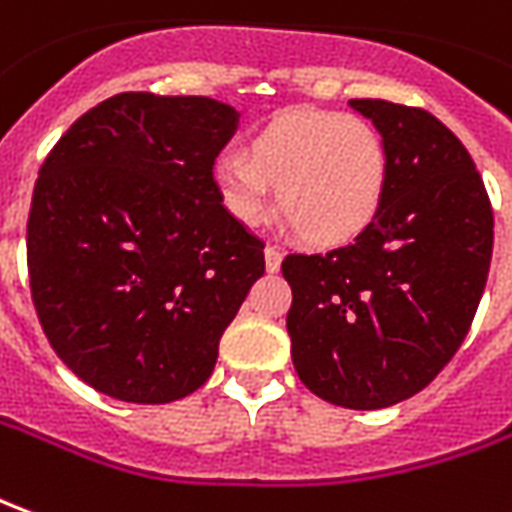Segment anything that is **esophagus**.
Segmentation results:
<instances>
[{
	"label": "esophagus",
	"instance_id": "34e87169",
	"mask_svg": "<svg viewBox=\"0 0 512 512\" xmlns=\"http://www.w3.org/2000/svg\"><path fill=\"white\" fill-rule=\"evenodd\" d=\"M282 263V252L277 246H266V268L274 274V271H280Z\"/></svg>",
	"mask_w": 512,
	"mask_h": 512
}]
</instances>
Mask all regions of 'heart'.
<instances>
[{"mask_svg":"<svg viewBox=\"0 0 512 512\" xmlns=\"http://www.w3.org/2000/svg\"><path fill=\"white\" fill-rule=\"evenodd\" d=\"M221 207L244 227L268 216L271 188L293 232L313 246L355 241L377 219L391 155L382 132L363 116L296 107L263 124L244 155L213 163Z\"/></svg>","mask_w":512,"mask_h":512,"instance_id":"heart-1","label":"heart"}]
</instances>
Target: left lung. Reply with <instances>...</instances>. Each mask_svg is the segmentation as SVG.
<instances>
[{
  "label": "left lung",
  "mask_w": 512,
  "mask_h": 512,
  "mask_svg": "<svg viewBox=\"0 0 512 512\" xmlns=\"http://www.w3.org/2000/svg\"><path fill=\"white\" fill-rule=\"evenodd\" d=\"M349 105L388 144L385 202L355 244L282 260L293 291L285 324L310 391L380 410L427 388L460 349L491 268L493 210L466 146L432 113Z\"/></svg>",
  "instance_id": "left-lung-1"
}]
</instances>
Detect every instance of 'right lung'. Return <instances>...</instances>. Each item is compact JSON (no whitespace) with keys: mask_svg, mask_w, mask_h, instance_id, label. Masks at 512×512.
<instances>
[{"mask_svg":"<svg viewBox=\"0 0 512 512\" xmlns=\"http://www.w3.org/2000/svg\"><path fill=\"white\" fill-rule=\"evenodd\" d=\"M238 130L207 96L116 94L46 155L27 219L32 305L52 349L105 396L166 405L202 388L263 277L213 163Z\"/></svg>","mask_w":512,"mask_h":512,"instance_id":"obj_1","label":"right lung"}]
</instances>
